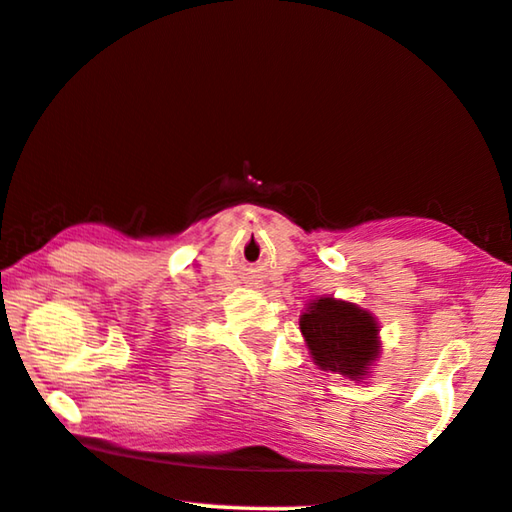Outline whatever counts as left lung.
<instances>
[{
    "instance_id": "left-lung-1",
    "label": "left lung",
    "mask_w": 512,
    "mask_h": 512,
    "mask_svg": "<svg viewBox=\"0 0 512 512\" xmlns=\"http://www.w3.org/2000/svg\"><path fill=\"white\" fill-rule=\"evenodd\" d=\"M300 332L321 371L364 380L380 355L378 321L362 307L321 296L300 314Z\"/></svg>"
}]
</instances>
